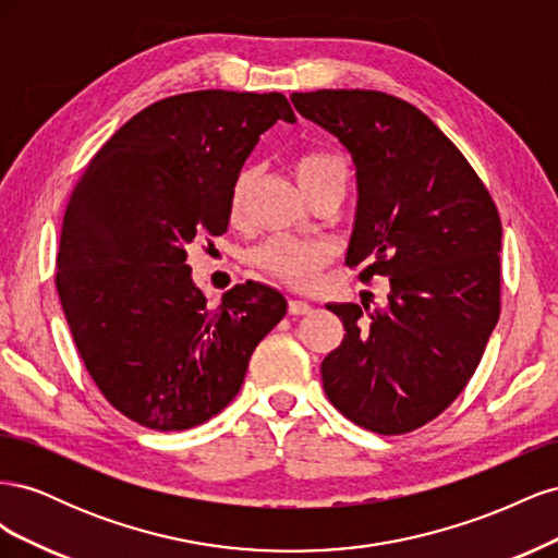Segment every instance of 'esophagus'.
Segmentation results:
<instances>
[{
  "mask_svg": "<svg viewBox=\"0 0 558 558\" xmlns=\"http://www.w3.org/2000/svg\"><path fill=\"white\" fill-rule=\"evenodd\" d=\"M312 312V305L305 300H298V298H291L289 300V314L293 316H302V314H310Z\"/></svg>",
  "mask_w": 558,
  "mask_h": 558,
  "instance_id": "34e87169",
  "label": "esophagus"
}]
</instances>
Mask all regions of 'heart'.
<instances>
[{"mask_svg": "<svg viewBox=\"0 0 558 558\" xmlns=\"http://www.w3.org/2000/svg\"><path fill=\"white\" fill-rule=\"evenodd\" d=\"M291 172L300 185V191L310 199L335 189L347 191L349 183V162L340 154H335V150L328 148L302 150V154H298L291 160ZM251 181V167H244L232 181V189L228 195V216L234 223H238L244 214ZM332 256L335 251L326 242L277 238L260 244L253 251L251 258L269 277L289 283L293 289H310V286L318 281L320 272L330 265Z\"/></svg>", "mask_w": 558, "mask_h": 558, "instance_id": "1", "label": "heart"}]
</instances>
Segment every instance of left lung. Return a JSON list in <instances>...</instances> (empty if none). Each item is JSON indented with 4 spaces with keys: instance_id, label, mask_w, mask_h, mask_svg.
I'll return each instance as SVG.
<instances>
[{
    "instance_id": "8db88e82",
    "label": "left lung",
    "mask_w": 558,
    "mask_h": 558,
    "mask_svg": "<svg viewBox=\"0 0 558 558\" xmlns=\"http://www.w3.org/2000/svg\"><path fill=\"white\" fill-rule=\"evenodd\" d=\"M293 107L356 162L347 263L391 283L388 305H328L344 340L320 363L328 400L353 424L402 435L440 416L482 361L500 316L496 202L430 118L379 90L293 93Z\"/></svg>"
}]
</instances>
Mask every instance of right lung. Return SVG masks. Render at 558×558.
<instances>
[{
    "instance_id": "add662e5",
    "label": "right lung",
    "mask_w": 558,
    "mask_h": 558,
    "mask_svg": "<svg viewBox=\"0 0 558 558\" xmlns=\"http://www.w3.org/2000/svg\"><path fill=\"white\" fill-rule=\"evenodd\" d=\"M295 123L281 93L195 90L132 116L93 156L64 211L56 289L88 375L150 430L205 424L240 393L286 298L238 283L218 307L189 246L228 230V195L260 134Z\"/></svg>"
}]
</instances>
